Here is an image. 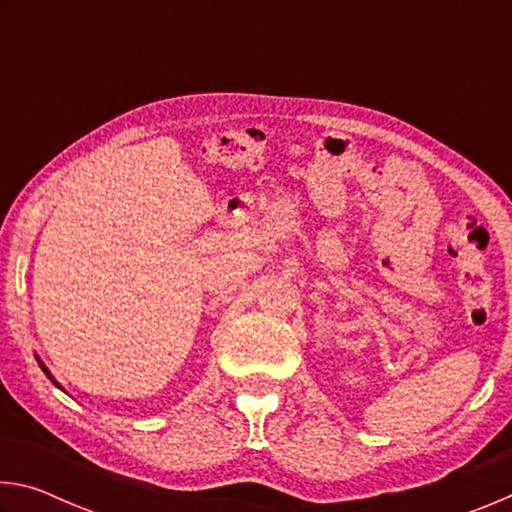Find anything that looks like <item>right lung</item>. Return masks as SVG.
Returning a JSON list of instances; mask_svg holds the SVG:
<instances>
[{
    "mask_svg": "<svg viewBox=\"0 0 512 512\" xmlns=\"http://www.w3.org/2000/svg\"><path fill=\"white\" fill-rule=\"evenodd\" d=\"M36 359H38V366L42 368V372H45V375H47V377L51 379V384H54L56 388H60V391H65V388H63V386H60V384H58V381L54 379V375H51V372H49V368L45 366V363H42V361H40V357H38V354H36Z\"/></svg>",
    "mask_w": 512,
    "mask_h": 512,
    "instance_id": "right-lung-1",
    "label": "right lung"
}]
</instances>
